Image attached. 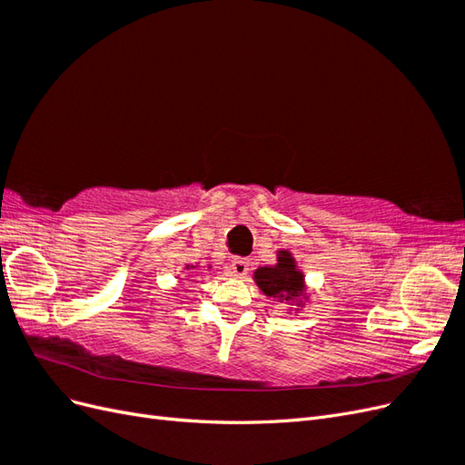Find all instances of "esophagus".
<instances>
[{
    "instance_id": "1",
    "label": "esophagus",
    "mask_w": 465,
    "mask_h": 465,
    "mask_svg": "<svg viewBox=\"0 0 465 465\" xmlns=\"http://www.w3.org/2000/svg\"><path fill=\"white\" fill-rule=\"evenodd\" d=\"M229 270H231V273L236 275V277H244V275L248 273V270H250V267H248V260H246V258H234V260L231 262Z\"/></svg>"
}]
</instances>
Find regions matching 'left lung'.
<instances>
[{
  "label": "left lung",
  "instance_id": "8db88e82",
  "mask_svg": "<svg viewBox=\"0 0 465 465\" xmlns=\"http://www.w3.org/2000/svg\"><path fill=\"white\" fill-rule=\"evenodd\" d=\"M254 281L267 297H273L279 302L297 301V306L302 302L299 297L304 289V275L297 270V263L287 250L277 252L275 265H265L256 270Z\"/></svg>",
  "mask_w": 465,
  "mask_h": 465
}]
</instances>
